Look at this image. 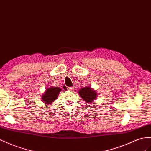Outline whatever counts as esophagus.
<instances>
[{
  "label": "esophagus",
  "mask_w": 151,
  "mask_h": 151,
  "mask_svg": "<svg viewBox=\"0 0 151 151\" xmlns=\"http://www.w3.org/2000/svg\"><path fill=\"white\" fill-rule=\"evenodd\" d=\"M68 90L69 91H73V90H74V87H68Z\"/></svg>",
  "instance_id": "obj_1"
}]
</instances>
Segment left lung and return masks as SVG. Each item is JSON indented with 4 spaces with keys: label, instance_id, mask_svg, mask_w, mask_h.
<instances>
[{
    "label": "left lung",
    "instance_id": "left-lung-1",
    "mask_svg": "<svg viewBox=\"0 0 151 151\" xmlns=\"http://www.w3.org/2000/svg\"><path fill=\"white\" fill-rule=\"evenodd\" d=\"M80 96L87 103L90 104L94 101L97 98L98 92L91 87H86L80 88L78 91Z\"/></svg>",
    "mask_w": 151,
    "mask_h": 151
}]
</instances>
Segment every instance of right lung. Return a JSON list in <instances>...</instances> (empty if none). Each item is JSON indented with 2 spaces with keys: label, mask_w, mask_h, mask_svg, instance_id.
Masks as SVG:
<instances>
[{
  "label": "right lung",
  "mask_w": 151,
  "mask_h": 151,
  "mask_svg": "<svg viewBox=\"0 0 151 151\" xmlns=\"http://www.w3.org/2000/svg\"><path fill=\"white\" fill-rule=\"evenodd\" d=\"M61 91L62 89L60 87H48L42 95H41L42 101H43V102L47 105H50L57 99L58 96Z\"/></svg>",
  "instance_id": "1"
}]
</instances>
